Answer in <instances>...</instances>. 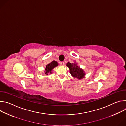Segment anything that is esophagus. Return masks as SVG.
<instances>
[{
	"mask_svg": "<svg viewBox=\"0 0 126 126\" xmlns=\"http://www.w3.org/2000/svg\"><path fill=\"white\" fill-rule=\"evenodd\" d=\"M60 65H61V66H64V64H65L64 62H60Z\"/></svg>",
	"mask_w": 126,
	"mask_h": 126,
	"instance_id": "34e87169",
	"label": "esophagus"
}]
</instances>
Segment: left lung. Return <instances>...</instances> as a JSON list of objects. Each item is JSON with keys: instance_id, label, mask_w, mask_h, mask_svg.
<instances>
[{"instance_id": "obj_1", "label": "left lung", "mask_w": 126, "mask_h": 126, "mask_svg": "<svg viewBox=\"0 0 126 126\" xmlns=\"http://www.w3.org/2000/svg\"><path fill=\"white\" fill-rule=\"evenodd\" d=\"M66 66L69 68L70 73L74 78L81 80L85 77L86 75L85 71L77 65V63L76 62V61L73 63L68 62L66 64Z\"/></svg>"}]
</instances>
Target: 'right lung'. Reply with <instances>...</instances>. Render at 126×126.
I'll list each match as a JSON object with an SVG mask.
<instances>
[{
    "label": "right lung",
    "instance_id": "1",
    "mask_svg": "<svg viewBox=\"0 0 126 126\" xmlns=\"http://www.w3.org/2000/svg\"><path fill=\"white\" fill-rule=\"evenodd\" d=\"M58 66V63L57 61L55 60L52 61L51 63H50L49 64H47L45 68V71H44L45 74H46V75L47 76L49 74H52V70Z\"/></svg>",
    "mask_w": 126,
    "mask_h": 126
}]
</instances>
